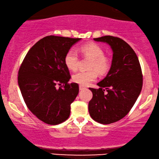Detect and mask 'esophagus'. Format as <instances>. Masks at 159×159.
<instances>
[{
  "label": "esophagus",
  "mask_w": 159,
  "mask_h": 159,
  "mask_svg": "<svg viewBox=\"0 0 159 159\" xmlns=\"http://www.w3.org/2000/svg\"><path fill=\"white\" fill-rule=\"evenodd\" d=\"M85 88H86V87H85V86L81 85V84H80V90H84V89H85Z\"/></svg>",
  "instance_id": "1"
}]
</instances>
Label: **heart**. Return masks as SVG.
<instances>
[{
	"mask_svg": "<svg viewBox=\"0 0 159 159\" xmlns=\"http://www.w3.org/2000/svg\"><path fill=\"white\" fill-rule=\"evenodd\" d=\"M80 51L82 55L92 59L89 69L87 71H78L72 76V81L81 85H88L97 79L98 73L103 75L109 71L111 60L106 56L104 50L95 43H88L80 47ZM79 56L77 51L70 49L66 52L64 56V64L69 69L75 71L78 67Z\"/></svg>",
	"mask_w": 159,
	"mask_h": 159,
	"instance_id": "b5f03b06",
	"label": "heart"
}]
</instances>
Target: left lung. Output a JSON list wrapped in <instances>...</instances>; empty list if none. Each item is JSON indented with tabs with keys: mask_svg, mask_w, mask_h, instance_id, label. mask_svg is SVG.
I'll list each match as a JSON object with an SVG mask.
<instances>
[{
	"mask_svg": "<svg viewBox=\"0 0 159 159\" xmlns=\"http://www.w3.org/2000/svg\"><path fill=\"white\" fill-rule=\"evenodd\" d=\"M94 40L110 45L113 59L108 75L97 84L100 88H89L93 98L88 109L93 120L108 125L124 118L134 106L142 90V69L135 52L122 39L106 35Z\"/></svg>",
	"mask_w": 159,
	"mask_h": 159,
	"instance_id": "1",
	"label": "left lung"
}]
</instances>
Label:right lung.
<instances>
[{"instance_id": "obj_1", "label": "right lung", "mask_w": 159, "mask_h": 159, "mask_svg": "<svg viewBox=\"0 0 159 159\" xmlns=\"http://www.w3.org/2000/svg\"><path fill=\"white\" fill-rule=\"evenodd\" d=\"M80 39L45 37L30 49L19 69L18 84L26 105L48 125L66 121L79 93L77 83H69L71 76L64 56Z\"/></svg>"}]
</instances>
